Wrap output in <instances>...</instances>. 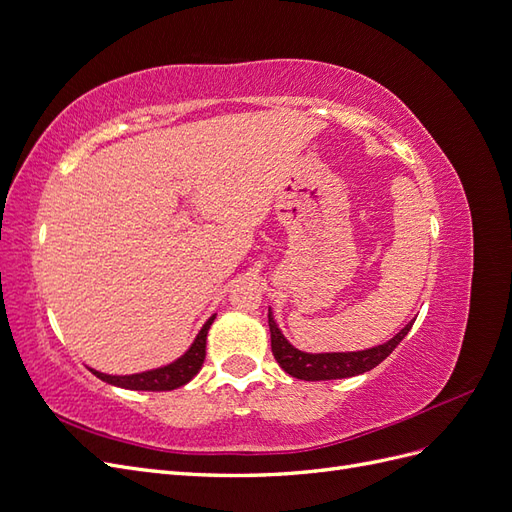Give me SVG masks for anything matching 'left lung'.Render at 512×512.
Here are the masks:
<instances>
[{
    "label": "left lung",
    "instance_id": "left-lung-1",
    "mask_svg": "<svg viewBox=\"0 0 512 512\" xmlns=\"http://www.w3.org/2000/svg\"><path fill=\"white\" fill-rule=\"evenodd\" d=\"M414 322H408L404 329H401L389 342L369 348V350H359V352H327V354H307L301 352L294 346L286 342V337L282 331L277 329V324L269 312V329H271V350L275 361L280 363V367L290 374L292 378L299 380H337V378H352L365 374V371L374 369L380 365L386 356H389L401 339L408 335Z\"/></svg>",
    "mask_w": 512,
    "mask_h": 512
}]
</instances>
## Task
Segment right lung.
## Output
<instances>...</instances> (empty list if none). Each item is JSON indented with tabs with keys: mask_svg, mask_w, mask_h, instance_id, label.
Returning a JSON list of instances; mask_svg holds the SVG:
<instances>
[{
	"mask_svg": "<svg viewBox=\"0 0 512 512\" xmlns=\"http://www.w3.org/2000/svg\"><path fill=\"white\" fill-rule=\"evenodd\" d=\"M213 320H215V316H211L205 322V327L200 329V333L196 335L190 350L185 352L181 359H177L175 363H170L166 367L143 371V374H132V376H108L96 369H91V371H94V376H98L100 380L121 386V389H130V391H173V389H179V386L188 384L198 374L200 367H203L205 350H207V331H209Z\"/></svg>",
	"mask_w": 512,
	"mask_h": 512,
	"instance_id": "obj_1",
	"label": "right lung"
}]
</instances>
